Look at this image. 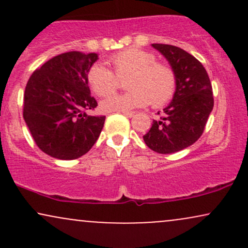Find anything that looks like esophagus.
Listing matches in <instances>:
<instances>
[{"label": "esophagus", "instance_id": "34e87169", "mask_svg": "<svg viewBox=\"0 0 248 248\" xmlns=\"http://www.w3.org/2000/svg\"><path fill=\"white\" fill-rule=\"evenodd\" d=\"M122 114L126 115L127 118H132V116H134V112H121Z\"/></svg>", "mask_w": 248, "mask_h": 248}]
</instances>
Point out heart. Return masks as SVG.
I'll list each match as a JSON object with an SVG mask.
<instances>
[{
	"mask_svg": "<svg viewBox=\"0 0 248 248\" xmlns=\"http://www.w3.org/2000/svg\"><path fill=\"white\" fill-rule=\"evenodd\" d=\"M115 73L104 64L96 62L88 70V84L99 96L114 93L120 79H128L130 92L108 96L101 101L104 112H126L134 108L161 107L172 98L176 90V75L167 64L157 62L156 56L148 51L130 47L110 57Z\"/></svg>",
	"mask_w": 248,
	"mask_h": 248,
	"instance_id": "1",
	"label": "heart"
}]
</instances>
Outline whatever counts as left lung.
Here are the masks:
<instances>
[{
    "mask_svg": "<svg viewBox=\"0 0 248 248\" xmlns=\"http://www.w3.org/2000/svg\"><path fill=\"white\" fill-rule=\"evenodd\" d=\"M166 57L176 75L172 101L153 120L143 140L150 149L172 154L195 143L202 136L213 108L212 86L202 62L173 45L152 44Z\"/></svg>",
    "mask_w": 248,
    "mask_h": 248,
    "instance_id": "left-lung-1",
    "label": "left lung"
}]
</instances>
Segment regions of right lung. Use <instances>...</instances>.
<instances>
[{
  "label": "right lung",
  "instance_id": "1",
  "mask_svg": "<svg viewBox=\"0 0 248 248\" xmlns=\"http://www.w3.org/2000/svg\"><path fill=\"white\" fill-rule=\"evenodd\" d=\"M96 59V53H62L43 64L28 80L24 121L39 149L51 157H81L100 135L106 116L86 113L98 106L87 79Z\"/></svg>",
  "mask_w": 248,
  "mask_h": 248
}]
</instances>
